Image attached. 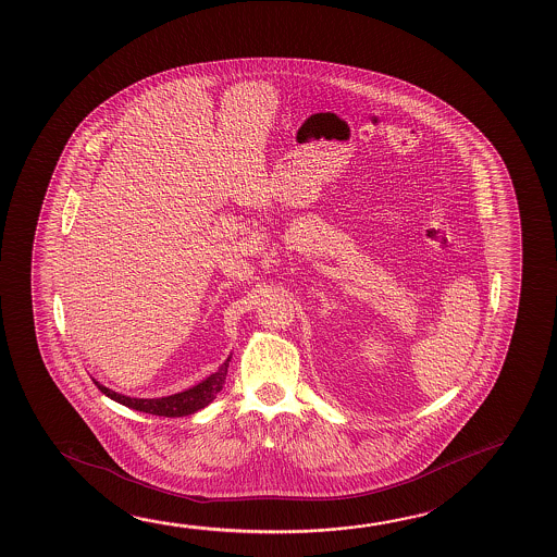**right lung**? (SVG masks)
<instances>
[{"instance_id":"obj_1","label":"right lung","mask_w":557,"mask_h":557,"mask_svg":"<svg viewBox=\"0 0 557 557\" xmlns=\"http://www.w3.org/2000/svg\"><path fill=\"white\" fill-rule=\"evenodd\" d=\"M230 360H232V355L223 360L222 367L215 370L214 374H210V376L205 377L202 382H198L197 385L188 387L185 392L165 395V397H154V399L128 397V395L117 394V392H113V389L106 387V385L100 384V382H96L95 377H92V382L98 385V389H100L103 395H108L113 401L125 405L128 409L150 412V414L168 417V419H175V417H187V414L200 411V409H205L210 403L214 401L215 395L222 392L223 384H225Z\"/></svg>"}]
</instances>
